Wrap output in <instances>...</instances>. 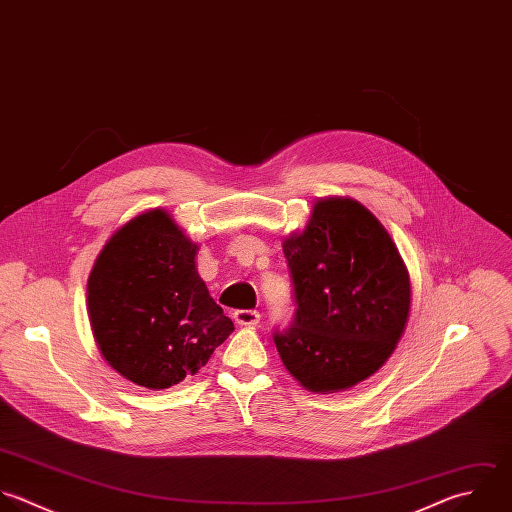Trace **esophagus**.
Here are the masks:
<instances>
[{
    "label": "esophagus",
    "instance_id": "34e87169",
    "mask_svg": "<svg viewBox=\"0 0 512 512\" xmlns=\"http://www.w3.org/2000/svg\"><path fill=\"white\" fill-rule=\"evenodd\" d=\"M233 321L237 323V325H241V327H253V325H257L259 321H261V315H259V311H253V309H239V311H235L233 313Z\"/></svg>",
    "mask_w": 512,
    "mask_h": 512
}]
</instances>
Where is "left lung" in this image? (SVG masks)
Segmentation results:
<instances>
[{
	"label": "left lung",
	"instance_id": "obj_1",
	"mask_svg": "<svg viewBox=\"0 0 512 512\" xmlns=\"http://www.w3.org/2000/svg\"><path fill=\"white\" fill-rule=\"evenodd\" d=\"M283 253L297 313L275 345L291 377L327 395L375 375L411 313V277L381 221L351 197H321Z\"/></svg>",
	"mask_w": 512,
	"mask_h": 512
}]
</instances>
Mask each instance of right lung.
<instances>
[{
    "label": "right lung",
    "instance_id": "obj_1",
    "mask_svg": "<svg viewBox=\"0 0 512 512\" xmlns=\"http://www.w3.org/2000/svg\"><path fill=\"white\" fill-rule=\"evenodd\" d=\"M193 243L161 207L123 223L87 277V315L107 365L161 391L193 377L233 333L197 273Z\"/></svg>",
    "mask_w": 512,
    "mask_h": 512
}]
</instances>
